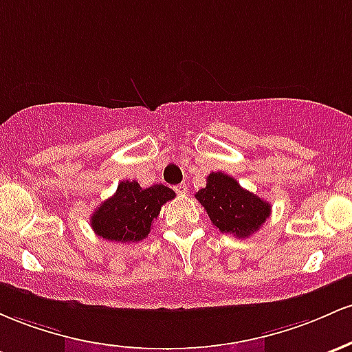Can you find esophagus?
Segmentation results:
<instances>
[{
  "instance_id": "34e87169",
  "label": "esophagus",
  "mask_w": 352,
  "mask_h": 352,
  "mask_svg": "<svg viewBox=\"0 0 352 352\" xmlns=\"http://www.w3.org/2000/svg\"><path fill=\"white\" fill-rule=\"evenodd\" d=\"M175 191L177 192V195H186V192H188V184L186 183L177 184V186L175 188Z\"/></svg>"
}]
</instances>
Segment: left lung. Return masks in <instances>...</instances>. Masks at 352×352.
<instances>
[{
  "label": "left lung",
  "mask_w": 352,
  "mask_h": 352,
  "mask_svg": "<svg viewBox=\"0 0 352 352\" xmlns=\"http://www.w3.org/2000/svg\"><path fill=\"white\" fill-rule=\"evenodd\" d=\"M196 199L221 232L241 239L259 231L271 214L267 201L241 188L234 177L221 171L208 176L206 188L196 192Z\"/></svg>",
  "instance_id": "left-lung-1"
}]
</instances>
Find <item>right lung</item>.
<instances>
[{
	"label": "right lung",
	"instance_id": "1",
	"mask_svg": "<svg viewBox=\"0 0 352 352\" xmlns=\"http://www.w3.org/2000/svg\"><path fill=\"white\" fill-rule=\"evenodd\" d=\"M175 197L163 184L143 189L136 181H121L116 192L94 209L91 228L106 241L136 243L148 238L161 206Z\"/></svg>",
	"mask_w": 352,
	"mask_h": 352
}]
</instances>
